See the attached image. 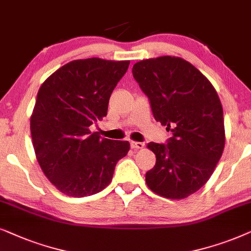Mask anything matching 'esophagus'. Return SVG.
<instances>
[{"mask_svg":"<svg viewBox=\"0 0 251 251\" xmlns=\"http://www.w3.org/2000/svg\"><path fill=\"white\" fill-rule=\"evenodd\" d=\"M143 147H145V145H143L142 142H136V141H131V148L132 149H142Z\"/></svg>","mask_w":251,"mask_h":251,"instance_id":"esophagus-1","label":"esophagus"}]
</instances>
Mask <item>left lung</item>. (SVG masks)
Masks as SVG:
<instances>
[{"mask_svg": "<svg viewBox=\"0 0 251 251\" xmlns=\"http://www.w3.org/2000/svg\"><path fill=\"white\" fill-rule=\"evenodd\" d=\"M133 76L148 96L153 117L172 132L168 145L148 143L156 164L147 186L170 200L205 185L225 147L223 106L215 87L183 58L162 56L135 63Z\"/></svg>", "mask_w": 251, "mask_h": 251, "instance_id": "left-lung-1", "label": "left lung"}]
</instances>
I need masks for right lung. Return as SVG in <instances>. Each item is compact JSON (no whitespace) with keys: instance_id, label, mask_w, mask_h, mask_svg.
Returning <instances> with one entry per match:
<instances>
[{"instance_id":"obj_1","label":"right lung","mask_w":251,"mask_h":251,"mask_svg":"<svg viewBox=\"0 0 251 251\" xmlns=\"http://www.w3.org/2000/svg\"><path fill=\"white\" fill-rule=\"evenodd\" d=\"M129 61L93 57L63 65L40 87L31 115L33 148L40 168L59 192L91 196L111 182L128 141L101 139L89 126L108 112L110 95Z\"/></svg>"}]
</instances>
